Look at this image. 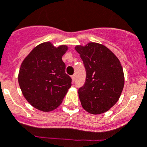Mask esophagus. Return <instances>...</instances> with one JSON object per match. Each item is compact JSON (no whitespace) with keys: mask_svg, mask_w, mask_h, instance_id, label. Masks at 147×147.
Segmentation results:
<instances>
[{"mask_svg":"<svg viewBox=\"0 0 147 147\" xmlns=\"http://www.w3.org/2000/svg\"><path fill=\"white\" fill-rule=\"evenodd\" d=\"M71 79H72L73 82H74L75 79H76V75L74 74V75H73V76H71Z\"/></svg>","mask_w":147,"mask_h":147,"instance_id":"esophagus-1","label":"esophagus"}]
</instances>
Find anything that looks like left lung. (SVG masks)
Wrapping results in <instances>:
<instances>
[{"instance_id": "obj_1", "label": "left lung", "mask_w": 147, "mask_h": 147, "mask_svg": "<svg viewBox=\"0 0 147 147\" xmlns=\"http://www.w3.org/2000/svg\"><path fill=\"white\" fill-rule=\"evenodd\" d=\"M86 70L85 83L79 89L83 109L92 114L109 110L120 97L125 84L121 63L106 47L98 43L76 46Z\"/></svg>"}]
</instances>
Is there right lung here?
Segmentation results:
<instances>
[{"instance_id":"1","label":"right lung","mask_w":147,"mask_h":147,"mask_svg":"<svg viewBox=\"0 0 147 147\" xmlns=\"http://www.w3.org/2000/svg\"><path fill=\"white\" fill-rule=\"evenodd\" d=\"M68 47H55L50 42L36 47L22 63L18 82L28 103L42 111L57 109L63 101L72 79L65 74L62 60Z\"/></svg>"}]
</instances>
